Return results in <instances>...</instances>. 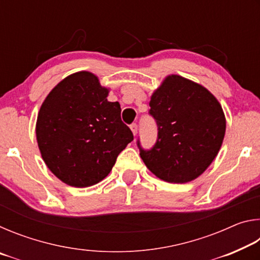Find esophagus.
Returning a JSON list of instances; mask_svg holds the SVG:
<instances>
[{"mask_svg":"<svg viewBox=\"0 0 260 260\" xmlns=\"http://www.w3.org/2000/svg\"><path fill=\"white\" fill-rule=\"evenodd\" d=\"M131 129H132V132H133L134 136L138 134V125H136V124H132L131 125Z\"/></svg>","mask_w":260,"mask_h":260,"instance_id":"obj_1","label":"esophagus"}]
</instances>
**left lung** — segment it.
I'll return each instance as SVG.
<instances>
[{"label": "left lung", "instance_id": "8db88e82", "mask_svg": "<svg viewBox=\"0 0 260 260\" xmlns=\"http://www.w3.org/2000/svg\"><path fill=\"white\" fill-rule=\"evenodd\" d=\"M149 113L158 127L157 142L140 156L150 172L170 183L199 178L221 148L226 118L215 96L200 83L170 74L153 91Z\"/></svg>", "mask_w": 260, "mask_h": 260}]
</instances>
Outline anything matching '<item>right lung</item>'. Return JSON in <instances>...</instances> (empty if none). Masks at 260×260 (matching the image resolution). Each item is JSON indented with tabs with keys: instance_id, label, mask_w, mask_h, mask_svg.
Segmentation results:
<instances>
[{
	"instance_id": "add662e5",
	"label": "right lung",
	"mask_w": 260,
	"mask_h": 260,
	"mask_svg": "<svg viewBox=\"0 0 260 260\" xmlns=\"http://www.w3.org/2000/svg\"><path fill=\"white\" fill-rule=\"evenodd\" d=\"M94 73L80 71L52 88L38 113L35 134L42 159L60 181L85 188L107 177L133 141L120 104Z\"/></svg>"
}]
</instances>
